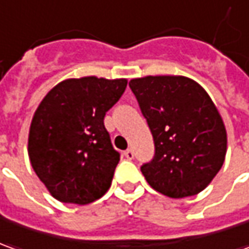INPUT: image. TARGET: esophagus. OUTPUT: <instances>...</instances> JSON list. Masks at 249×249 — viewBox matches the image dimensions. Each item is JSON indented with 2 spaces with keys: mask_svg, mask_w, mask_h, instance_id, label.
Segmentation results:
<instances>
[{
  "mask_svg": "<svg viewBox=\"0 0 249 249\" xmlns=\"http://www.w3.org/2000/svg\"><path fill=\"white\" fill-rule=\"evenodd\" d=\"M124 157L126 160H133V157H135V154L132 151L131 148H128L126 151H124Z\"/></svg>",
  "mask_w": 249,
  "mask_h": 249,
  "instance_id": "esophagus-1",
  "label": "esophagus"
}]
</instances>
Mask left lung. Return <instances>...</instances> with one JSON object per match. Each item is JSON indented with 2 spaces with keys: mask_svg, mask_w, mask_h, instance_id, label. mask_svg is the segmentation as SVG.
I'll list each match as a JSON object with an SVG mask.
<instances>
[{
  "mask_svg": "<svg viewBox=\"0 0 249 249\" xmlns=\"http://www.w3.org/2000/svg\"><path fill=\"white\" fill-rule=\"evenodd\" d=\"M153 133V160L140 170L169 197L194 196L222 167L226 129L204 89L184 76H147L129 82Z\"/></svg>",
  "mask_w": 249,
  "mask_h": 249,
  "instance_id": "1",
  "label": "left lung"
}]
</instances>
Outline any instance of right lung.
Wrapping results in <instances>:
<instances>
[{
    "label": "right lung",
    "instance_id": "obj_1",
    "mask_svg": "<svg viewBox=\"0 0 249 249\" xmlns=\"http://www.w3.org/2000/svg\"><path fill=\"white\" fill-rule=\"evenodd\" d=\"M125 89V79H68L38 106L28 155L40 181L60 202L89 204L110 188L120 153L103 120Z\"/></svg>",
    "mask_w": 249,
    "mask_h": 249
}]
</instances>
